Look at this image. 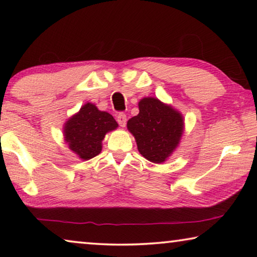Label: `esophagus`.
<instances>
[{"label": "esophagus", "mask_w": 257, "mask_h": 257, "mask_svg": "<svg viewBox=\"0 0 257 257\" xmlns=\"http://www.w3.org/2000/svg\"><path fill=\"white\" fill-rule=\"evenodd\" d=\"M116 121H118L120 127H124L125 123H127V115L124 113H119L118 116H116Z\"/></svg>", "instance_id": "esophagus-1"}]
</instances>
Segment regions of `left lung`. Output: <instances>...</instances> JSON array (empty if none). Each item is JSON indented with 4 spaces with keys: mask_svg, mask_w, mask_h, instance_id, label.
Listing matches in <instances>:
<instances>
[{
    "mask_svg": "<svg viewBox=\"0 0 257 257\" xmlns=\"http://www.w3.org/2000/svg\"><path fill=\"white\" fill-rule=\"evenodd\" d=\"M139 113L128 120L127 128L136 139L137 149L146 160L163 163L170 158L184 133V116L158 98L144 97Z\"/></svg>",
    "mask_w": 257,
    "mask_h": 257,
    "instance_id": "obj_1",
    "label": "left lung"
}]
</instances>
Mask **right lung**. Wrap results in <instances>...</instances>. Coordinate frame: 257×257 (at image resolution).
Wrapping results in <instances>:
<instances>
[{"mask_svg":"<svg viewBox=\"0 0 257 257\" xmlns=\"http://www.w3.org/2000/svg\"><path fill=\"white\" fill-rule=\"evenodd\" d=\"M116 128L118 123L110 113L86 103L64 123V141L78 158L87 161L101 153L105 135Z\"/></svg>","mask_w":257,"mask_h":257,"instance_id":"add662e5","label":"right lung"}]
</instances>
